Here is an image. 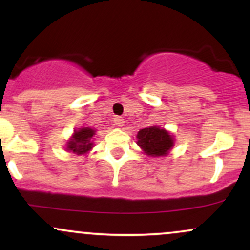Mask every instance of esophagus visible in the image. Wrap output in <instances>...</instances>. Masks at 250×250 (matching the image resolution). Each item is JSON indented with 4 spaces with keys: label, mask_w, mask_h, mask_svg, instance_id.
Wrapping results in <instances>:
<instances>
[{
    "label": "esophagus",
    "mask_w": 250,
    "mask_h": 250,
    "mask_svg": "<svg viewBox=\"0 0 250 250\" xmlns=\"http://www.w3.org/2000/svg\"><path fill=\"white\" fill-rule=\"evenodd\" d=\"M114 123H115V125H117V127H122L125 125V121H123L122 117H115L114 119Z\"/></svg>",
    "instance_id": "34e87169"
}]
</instances>
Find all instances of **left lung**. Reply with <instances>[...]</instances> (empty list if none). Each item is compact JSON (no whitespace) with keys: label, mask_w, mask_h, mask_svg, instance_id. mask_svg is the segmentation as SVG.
I'll use <instances>...</instances> for the list:
<instances>
[{"label":"left lung","mask_w":250,"mask_h":250,"mask_svg":"<svg viewBox=\"0 0 250 250\" xmlns=\"http://www.w3.org/2000/svg\"><path fill=\"white\" fill-rule=\"evenodd\" d=\"M137 145L148 156H165L174 146V139L166 129L156 125L143 128L137 133Z\"/></svg>","instance_id":"obj_1"}]
</instances>
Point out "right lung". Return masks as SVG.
I'll list each match as a JSON object with an SVG mask.
<instances>
[{"label": "right lung", "instance_id": "right-lung-1", "mask_svg": "<svg viewBox=\"0 0 250 250\" xmlns=\"http://www.w3.org/2000/svg\"><path fill=\"white\" fill-rule=\"evenodd\" d=\"M95 135V130L91 128H81L75 131L71 139L67 143V150L73 151L74 154L82 155L88 153L93 148V136Z\"/></svg>", "mask_w": 250, "mask_h": 250}]
</instances>
